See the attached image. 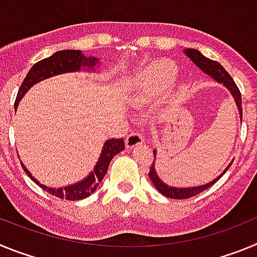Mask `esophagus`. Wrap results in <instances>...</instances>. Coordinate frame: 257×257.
Masks as SVG:
<instances>
[{"mask_svg": "<svg viewBox=\"0 0 257 257\" xmlns=\"http://www.w3.org/2000/svg\"><path fill=\"white\" fill-rule=\"evenodd\" d=\"M144 142V138L140 133H131L130 135L126 138V147L127 148H135L139 144Z\"/></svg>", "mask_w": 257, "mask_h": 257, "instance_id": "esophagus-1", "label": "esophagus"}]
</instances>
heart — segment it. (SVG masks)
Returning <instances> with one entry per match:
<instances>
[{
  "label": "heart",
  "instance_id": "1",
  "mask_svg": "<svg viewBox=\"0 0 257 257\" xmlns=\"http://www.w3.org/2000/svg\"><path fill=\"white\" fill-rule=\"evenodd\" d=\"M178 76V68L169 60H160L140 74L138 85L147 94H160L174 83ZM184 91V88H183Z\"/></svg>",
  "mask_w": 257,
  "mask_h": 257
}]
</instances>
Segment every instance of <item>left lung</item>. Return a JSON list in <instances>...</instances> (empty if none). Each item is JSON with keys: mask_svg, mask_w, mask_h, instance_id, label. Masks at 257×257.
<instances>
[{"mask_svg": "<svg viewBox=\"0 0 257 257\" xmlns=\"http://www.w3.org/2000/svg\"><path fill=\"white\" fill-rule=\"evenodd\" d=\"M184 54H185V55H187L188 58H189L190 60H192L193 63H194V64L199 68V69L203 70L206 74H208V76L212 77V78L215 79L216 82L222 83V85L228 88L229 91H230L231 96H233V99H234L235 104H237V108H238V110H239L240 121H242V97H240L239 88L237 87V85H235V82L230 77V74H229L228 72L224 69V67H222L220 63L206 58L205 55H202L198 50L185 49L184 50ZM153 154L154 156L157 154L156 149L153 151ZM231 163H233V161H231V162L226 166V169L224 170V171H222V174L219 175L217 178H215L212 181H210V183L203 184V185H199V187H189V188L170 187V185L165 184L160 178H158V175H157V172H156V167H154V162L152 163L151 170H149L148 175H149V179L152 180V183L154 184V187L158 189V192H160L161 194H163V196L169 197V198H172V199H187V198H190V197L197 196L198 193L203 192V190H206L207 188H210L211 185H213V184L216 183V181L221 178L222 175L228 171V169L231 166Z\"/></svg>", "mask_w": 257, "mask_h": 257, "instance_id": "8db88e82", "label": "left lung"}]
</instances>
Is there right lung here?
Listing matches in <instances>:
<instances>
[{
	"instance_id": "right-lung-1",
	"label": "right lung",
	"mask_w": 257,
	"mask_h": 257,
	"mask_svg": "<svg viewBox=\"0 0 257 257\" xmlns=\"http://www.w3.org/2000/svg\"><path fill=\"white\" fill-rule=\"evenodd\" d=\"M97 63H99V59L92 58V56L87 58L79 50H61V51L52 54L49 58L42 59L29 69L28 74H27L22 86L19 87L17 100H15V110H17L19 101L26 95V92L32 86L38 83L40 81H44V79L50 78L52 76H58V74L61 73L78 72L81 69L94 70L96 68ZM122 151H124L123 139L106 140L104 143L99 161L95 165L94 171L90 172L88 176H86L83 180L61 188H50L44 185V184H41L37 179L32 176V174L27 170L26 166L23 163L22 166L29 178L35 181L37 185H40L42 189L49 192L50 194L58 197V198L67 199V201H79V199L87 198L88 196H91L92 193L96 190L99 183H101L106 171H108L109 163H110L112 158Z\"/></svg>"
}]
</instances>
